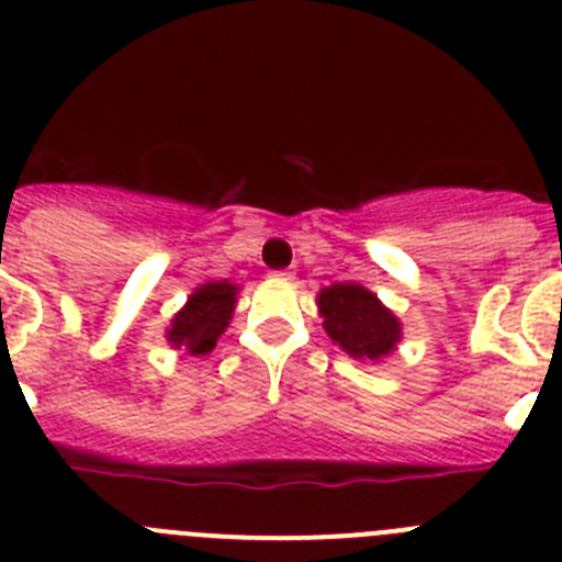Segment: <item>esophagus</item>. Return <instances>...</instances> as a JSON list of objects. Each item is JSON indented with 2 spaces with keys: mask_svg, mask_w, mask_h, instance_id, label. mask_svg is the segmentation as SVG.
<instances>
[{
  "mask_svg": "<svg viewBox=\"0 0 562 562\" xmlns=\"http://www.w3.org/2000/svg\"><path fill=\"white\" fill-rule=\"evenodd\" d=\"M274 277H280V280H294V271H291V268H282V271H274Z\"/></svg>",
  "mask_w": 562,
  "mask_h": 562,
  "instance_id": "34e87169",
  "label": "esophagus"
}]
</instances>
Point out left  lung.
<instances>
[{
    "mask_svg": "<svg viewBox=\"0 0 562 562\" xmlns=\"http://www.w3.org/2000/svg\"><path fill=\"white\" fill-rule=\"evenodd\" d=\"M316 305L330 339L353 359L379 362L393 353L402 339V322L396 314L384 308L379 296L359 282L322 288Z\"/></svg>",
    "mask_w": 562,
    "mask_h": 562,
    "instance_id": "8db88e82",
    "label": "left lung"
}]
</instances>
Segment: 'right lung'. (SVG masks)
Returning a JSON list of instances; mask_svg holds the SVG:
<instances>
[{
    "label": "right lung",
    "mask_w": 562,
    "mask_h": 562,
    "mask_svg": "<svg viewBox=\"0 0 562 562\" xmlns=\"http://www.w3.org/2000/svg\"><path fill=\"white\" fill-rule=\"evenodd\" d=\"M234 305H237V285L228 280L203 282L175 314L172 325L166 330V341L172 348H183L189 356H206L228 328Z\"/></svg>",
    "instance_id": "right-lung-1"
}]
</instances>
